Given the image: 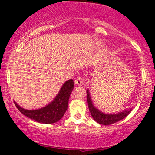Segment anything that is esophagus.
<instances>
[{
	"mask_svg": "<svg viewBox=\"0 0 155 155\" xmlns=\"http://www.w3.org/2000/svg\"><path fill=\"white\" fill-rule=\"evenodd\" d=\"M75 82L77 85H83V79L82 77H77L75 79Z\"/></svg>",
	"mask_w": 155,
	"mask_h": 155,
	"instance_id": "esophagus-1",
	"label": "esophagus"
}]
</instances>
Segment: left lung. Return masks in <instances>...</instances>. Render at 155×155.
<instances>
[{
	"label": "left lung",
	"instance_id": "obj_1",
	"mask_svg": "<svg viewBox=\"0 0 155 155\" xmlns=\"http://www.w3.org/2000/svg\"><path fill=\"white\" fill-rule=\"evenodd\" d=\"M87 104H88L89 111H90L92 118H94L95 121H97V122L101 124H104V125H109V124H112L114 123H116L118 121H121V120L124 119L125 117L129 115V113L133 109L132 108L124 109L121 112L115 114L104 113V112L100 111L94 105L91 98L90 92H89L88 89H87Z\"/></svg>",
	"mask_w": 155,
	"mask_h": 155
}]
</instances>
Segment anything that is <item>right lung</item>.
I'll use <instances>...</instances> for the list:
<instances>
[{
	"label": "right lung",
	"mask_w": 155,
	"mask_h": 155,
	"mask_svg": "<svg viewBox=\"0 0 155 155\" xmlns=\"http://www.w3.org/2000/svg\"><path fill=\"white\" fill-rule=\"evenodd\" d=\"M73 86V79H69L65 82L54 99L41 109L28 110L19 107L15 101L14 103L17 109L29 118L43 124H53L60 121L68 109L69 98Z\"/></svg>",
	"instance_id": "1"
}]
</instances>
